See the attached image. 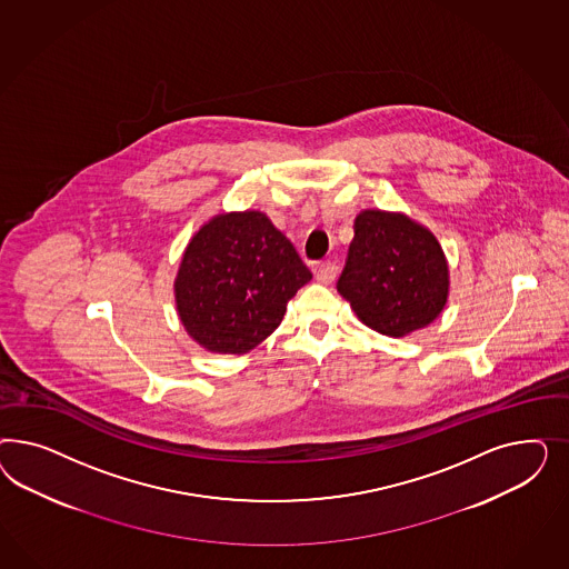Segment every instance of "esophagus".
Here are the masks:
<instances>
[{"label":"esophagus","instance_id":"1","mask_svg":"<svg viewBox=\"0 0 569 569\" xmlns=\"http://www.w3.org/2000/svg\"><path fill=\"white\" fill-rule=\"evenodd\" d=\"M336 276H338V264L333 260H328L315 269V277L319 283H331Z\"/></svg>","mask_w":569,"mask_h":569}]
</instances>
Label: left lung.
I'll use <instances>...</instances> for the list:
<instances>
[{
  "label": "left lung",
  "instance_id": "1",
  "mask_svg": "<svg viewBox=\"0 0 569 569\" xmlns=\"http://www.w3.org/2000/svg\"><path fill=\"white\" fill-rule=\"evenodd\" d=\"M442 246L402 212L361 210L338 292L367 328L402 338L428 328L448 298Z\"/></svg>",
  "mask_w": 569,
  "mask_h": 569
}]
</instances>
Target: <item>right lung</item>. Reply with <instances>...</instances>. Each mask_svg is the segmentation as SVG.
Instances as JSON below:
<instances>
[{
	"label": "right lung",
	"mask_w": 569,
	"mask_h": 569,
	"mask_svg": "<svg viewBox=\"0 0 569 569\" xmlns=\"http://www.w3.org/2000/svg\"><path fill=\"white\" fill-rule=\"evenodd\" d=\"M312 273L260 210L223 212L191 238L174 277L177 312L191 338L219 355H243L281 323Z\"/></svg>",
	"instance_id": "1"
}]
</instances>
